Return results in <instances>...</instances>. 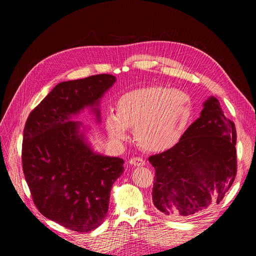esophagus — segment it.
<instances>
[{
    "instance_id": "esophagus-1",
    "label": "esophagus",
    "mask_w": 256,
    "mask_h": 256,
    "mask_svg": "<svg viewBox=\"0 0 256 256\" xmlns=\"http://www.w3.org/2000/svg\"><path fill=\"white\" fill-rule=\"evenodd\" d=\"M129 162L130 164L136 166H141L145 164V160L142 157H132L129 160Z\"/></svg>"
}]
</instances>
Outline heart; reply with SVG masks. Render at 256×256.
<instances>
[{"instance_id": "b5f03b06", "label": "heart", "mask_w": 256, "mask_h": 256, "mask_svg": "<svg viewBox=\"0 0 256 256\" xmlns=\"http://www.w3.org/2000/svg\"><path fill=\"white\" fill-rule=\"evenodd\" d=\"M191 113L189 96L182 90L161 86L126 92L116 102L115 115L106 116L108 134L115 141L134 129L136 143L147 150H164L180 138Z\"/></svg>"}]
</instances>
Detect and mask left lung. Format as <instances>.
<instances>
[{
  "label": "left lung",
  "instance_id": "1",
  "mask_svg": "<svg viewBox=\"0 0 256 256\" xmlns=\"http://www.w3.org/2000/svg\"><path fill=\"white\" fill-rule=\"evenodd\" d=\"M236 140L234 122L210 97L180 142L148 158L158 210L172 218H190L219 204L237 174Z\"/></svg>",
  "mask_w": 256,
  "mask_h": 256
}]
</instances>
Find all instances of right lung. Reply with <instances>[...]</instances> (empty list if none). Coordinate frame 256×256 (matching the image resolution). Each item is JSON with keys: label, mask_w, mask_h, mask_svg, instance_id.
I'll return each mask as SVG.
<instances>
[{"label": "right lung", "mask_w": 256, "mask_h": 256, "mask_svg": "<svg viewBox=\"0 0 256 256\" xmlns=\"http://www.w3.org/2000/svg\"><path fill=\"white\" fill-rule=\"evenodd\" d=\"M115 80L102 74L58 83L30 113L23 130L22 168L35 206L46 218L78 233L104 220L124 160L92 152L79 134V122L69 118L97 104Z\"/></svg>", "instance_id": "obj_1"}]
</instances>
